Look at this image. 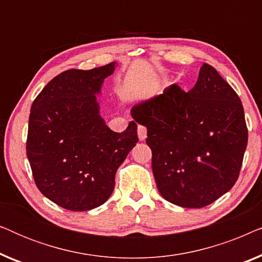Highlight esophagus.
Wrapping results in <instances>:
<instances>
[{
  "instance_id": "34e87169",
  "label": "esophagus",
  "mask_w": 262,
  "mask_h": 262,
  "mask_svg": "<svg viewBox=\"0 0 262 262\" xmlns=\"http://www.w3.org/2000/svg\"><path fill=\"white\" fill-rule=\"evenodd\" d=\"M137 134H138L139 141H144V139L146 138V128L144 126H142V125H138Z\"/></svg>"
}]
</instances>
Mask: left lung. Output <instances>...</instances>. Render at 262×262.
<instances>
[{"label": "left lung", "instance_id": "8db88e82", "mask_svg": "<svg viewBox=\"0 0 262 262\" xmlns=\"http://www.w3.org/2000/svg\"><path fill=\"white\" fill-rule=\"evenodd\" d=\"M131 116L148 130L154 177L169 203L199 209L235 185L248 130L241 100L213 67L203 64L189 92L171 84Z\"/></svg>", "mask_w": 262, "mask_h": 262}]
</instances>
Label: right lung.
<instances>
[{
    "label": "right lung",
    "instance_id": "1",
    "mask_svg": "<svg viewBox=\"0 0 262 262\" xmlns=\"http://www.w3.org/2000/svg\"><path fill=\"white\" fill-rule=\"evenodd\" d=\"M117 63L57 75L32 103L26 152L35 185L46 198L70 211L107 202L116 173L138 142L137 124L114 132L100 116L103 81Z\"/></svg>",
    "mask_w": 262,
    "mask_h": 262
}]
</instances>
